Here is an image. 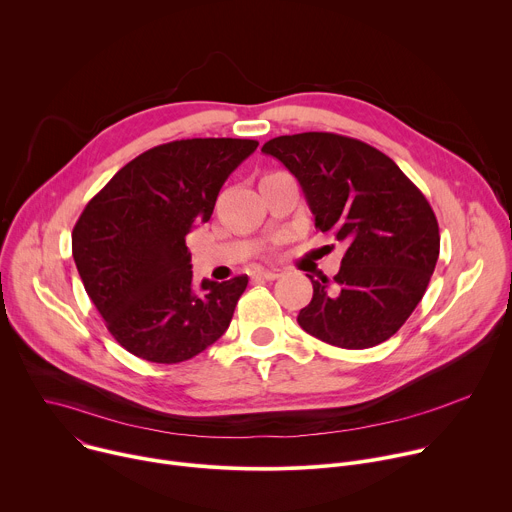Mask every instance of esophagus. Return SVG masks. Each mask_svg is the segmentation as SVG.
<instances>
[{
    "mask_svg": "<svg viewBox=\"0 0 512 512\" xmlns=\"http://www.w3.org/2000/svg\"><path fill=\"white\" fill-rule=\"evenodd\" d=\"M281 269H259L257 271V275L259 277H263V279H269V281H273V279H277V277H281Z\"/></svg>",
    "mask_w": 512,
    "mask_h": 512,
    "instance_id": "obj_1",
    "label": "esophagus"
}]
</instances>
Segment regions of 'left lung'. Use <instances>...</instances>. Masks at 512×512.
Listing matches in <instances>:
<instances>
[{"instance_id": "1", "label": "left lung", "mask_w": 512, "mask_h": 512, "mask_svg": "<svg viewBox=\"0 0 512 512\" xmlns=\"http://www.w3.org/2000/svg\"><path fill=\"white\" fill-rule=\"evenodd\" d=\"M263 154L294 174L316 229L346 245L340 271L312 279L298 324L340 348L391 338L421 302L440 257V229L419 188L373 145L324 131L279 135Z\"/></svg>"}]
</instances>
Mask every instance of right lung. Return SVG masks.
Instances as JSON below:
<instances>
[{
    "label": "right lung",
    "instance_id": "add662e5",
    "mask_svg": "<svg viewBox=\"0 0 512 512\" xmlns=\"http://www.w3.org/2000/svg\"><path fill=\"white\" fill-rule=\"evenodd\" d=\"M259 141H170L125 164L85 206L72 257L107 330L131 354L176 364L221 338L249 283H192L186 235L208 223L227 178Z\"/></svg>",
    "mask_w": 512,
    "mask_h": 512
}]
</instances>
